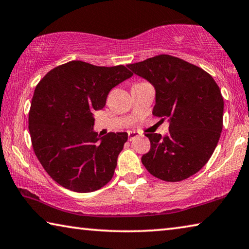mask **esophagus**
I'll return each mask as SVG.
<instances>
[{
	"instance_id": "obj_1",
	"label": "esophagus",
	"mask_w": 249,
	"mask_h": 249,
	"mask_svg": "<svg viewBox=\"0 0 249 249\" xmlns=\"http://www.w3.org/2000/svg\"><path fill=\"white\" fill-rule=\"evenodd\" d=\"M137 137H140V134L137 133V132H135V131L128 132V141H129V142L134 141L135 139H137Z\"/></svg>"
}]
</instances>
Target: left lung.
<instances>
[{
    "instance_id": "obj_1",
    "label": "left lung",
    "mask_w": 249,
    "mask_h": 249,
    "mask_svg": "<svg viewBox=\"0 0 249 249\" xmlns=\"http://www.w3.org/2000/svg\"><path fill=\"white\" fill-rule=\"evenodd\" d=\"M155 88L153 115L168 118V134L148 133L151 149L142 163L153 176L180 181L202 169L214 153L223 129L224 100L203 69L167 54L128 64Z\"/></svg>"
}]
</instances>
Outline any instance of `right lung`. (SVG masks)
Listing matches in <instances>:
<instances>
[{
	"instance_id": "right-lung-1",
	"label": "right lung",
	"mask_w": 249,
	"mask_h": 249,
	"mask_svg": "<svg viewBox=\"0 0 249 249\" xmlns=\"http://www.w3.org/2000/svg\"><path fill=\"white\" fill-rule=\"evenodd\" d=\"M132 75L124 65L71 61L36 85L29 113L31 141L43 168L61 186L89 193L112 179L127 133L97 136L93 112L103 108L109 90Z\"/></svg>"
}]
</instances>
